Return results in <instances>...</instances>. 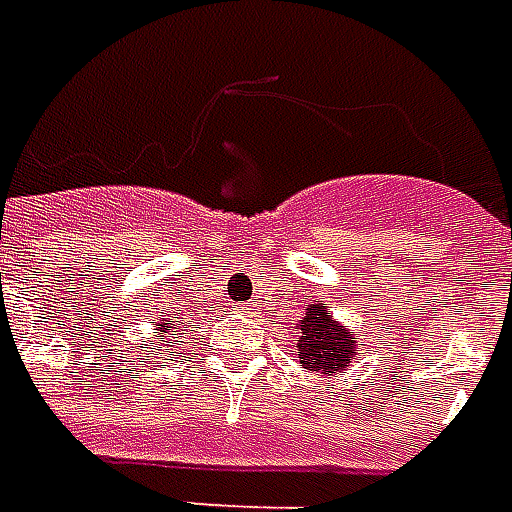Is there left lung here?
Segmentation results:
<instances>
[{
    "mask_svg": "<svg viewBox=\"0 0 512 512\" xmlns=\"http://www.w3.org/2000/svg\"><path fill=\"white\" fill-rule=\"evenodd\" d=\"M358 337L345 329V324L329 316L324 300H316L305 308L303 321L297 324V358L308 372L335 374L350 369V361L356 353Z\"/></svg>",
    "mask_w": 512,
    "mask_h": 512,
    "instance_id": "obj_1",
    "label": "left lung"
}]
</instances>
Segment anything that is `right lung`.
<instances>
[{
	"label": "right lung",
	"mask_w": 512,
	"mask_h": 512,
	"mask_svg": "<svg viewBox=\"0 0 512 512\" xmlns=\"http://www.w3.org/2000/svg\"><path fill=\"white\" fill-rule=\"evenodd\" d=\"M151 324H154V337H151V345H159V342H170V329H177V324H167V319H156V321H151Z\"/></svg>",
	"instance_id": "obj_1"
}]
</instances>
